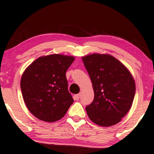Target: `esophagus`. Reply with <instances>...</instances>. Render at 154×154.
<instances>
[{"instance_id": "esophagus-1", "label": "esophagus", "mask_w": 154, "mask_h": 154, "mask_svg": "<svg viewBox=\"0 0 154 154\" xmlns=\"http://www.w3.org/2000/svg\"><path fill=\"white\" fill-rule=\"evenodd\" d=\"M79 97H80V94H77L75 95V99L76 100H78L79 99Z\"/></svg>"}]
</instances>
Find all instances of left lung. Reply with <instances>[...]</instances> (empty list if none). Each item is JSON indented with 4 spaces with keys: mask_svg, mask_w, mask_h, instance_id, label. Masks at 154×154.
Here are the masks:
<instances>
[{
    "mask_svg": "<svg viewBox=\"0 0 154 154\" xmlns=\"http://www.w3.org/2000/svg\"><path fill=\"white\" fill-rule=\"evenodd\" d=\"M91 77L94 99L86 106L91 120L100 126L116 125L133 102L135 83L128 69L113 56L94 54L82 57Z\"/></svg>",
    "mask_w": 154,
    "mask_h": 154,
    "instance_id": "8db88e82",
    "label": "left lung"
}]
</instances>
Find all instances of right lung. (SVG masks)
I'll use <instances>...</instances> for the list:
<instances>
[{"mask_svg":"<svg viewBox=\"0 0 154 154\" xmlns=\"http://www.w3.org/2000/svg\"><path fill=\"white\" fill-rule=\"evenodd\" d=\"M75 58L52 54L38 58L22 76L20 86L26 107L42 121L53 122L66 114L74 100L66 72Z\"/></svg>","mask_w":154,"mask_h":154,"instance_id":"add662e5","label":"right lung"}]
</instances>
